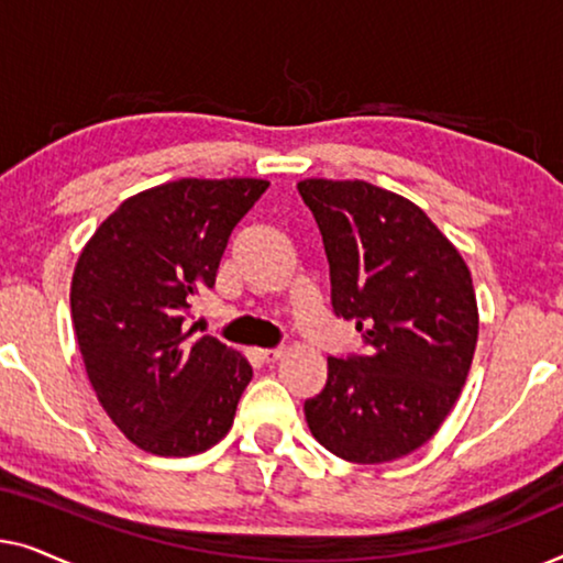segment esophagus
Wrapping results in <instances>:
<instances>
[{
  "instance_id": "34e87169",
  "label": "esophagus",
  "mask_w": 563,
  "mask_h": 563,
  "mask_svg": "<svg viewBox=\"0 0 563 563\" xmlns=\"http://www.w3.org/2000/svg\"><path fill=\"white\" fill-rule=\"evenodd\" d=\"M284 356V349H264L261 351V358L266 361V364H276Z\"/></svg>"
}]
</instances>
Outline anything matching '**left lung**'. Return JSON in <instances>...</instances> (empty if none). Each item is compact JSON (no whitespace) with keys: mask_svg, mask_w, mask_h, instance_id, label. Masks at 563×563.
<instances>
[{"mask_svg":"<svg viewBox=\"0 0 563 563\" xmlns=\"http://www.w3.org/2000/svg\"><path fill=\"white\" fill-rule=\"evenodd\" d=\"M325 243L333 310L366 353L328 358L305 402L310 433L351 464L418 451L456 405L479 338L472 272L418 205L353 179L297 184Z\"/></svg>","mask_w":563,"mask_h":563,"instance_id":"8db88e82","label":"left lung"}]
</instances>
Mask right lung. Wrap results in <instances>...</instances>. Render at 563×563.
Here are the masks:
<instances>
[{"label":"right lung","mask_w":563,"mask_h":563,"mask_svg":"<svg viewBox=\"0 0 563 563\" xmlns=\"http://www.w3.org/2000/svg\"><path fill=\"white\" fill-rule=\"evenodd\" d=\"M266 179H179L128 197L76 261L71 320L99 405L137 449L195 456L233 428L253 368L181 322Z\"/></svg>","instance_id":"right-lung-1"}]
</instances>
